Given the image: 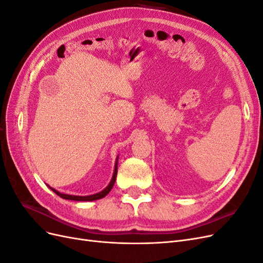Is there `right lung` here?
<instances>
[{
  "mask_svg": "<svg viewBox=\"0 0 263 263\" xmlns=\"http://www.w3.org/2000/svg\"><path fill=\"white\" fill-rule=\"evenodd\" d=\"M117 162H118V157L116 158V161H115V166H114V173H113V177H112V180H110V182L108 183V185L101 191V192L99 193H95V194H92V195H86V196H79V195H69V194H63V193H60L58 192L57 190H54L52 187H50L49 185V189L51 191H53V192L57 194L58 196L65 198V200H71V201H82V202H86V201H97V200H100V198H103L104 196H106L109 191L112 190L114 183H115V180H116V176H117Z\"/></svg>",
  "mask_w": 263,
  "mask_h": 263,
  "instance_id": "add662e5",
  "label": "right lung"
}]
</instances>
